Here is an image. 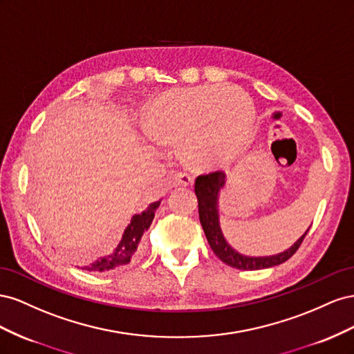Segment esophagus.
I'll return each instance as SVG.
<instances>
[{
    "instance_id": "34e87169",
    "label": "esophagus",
    "mask_w": 354,
    "mask_h": 354,
    "mask_svg": "<svg viewBox=\"0 0 354 354\" xmlns=\"http://www.w3.org/2000/svg\"><path fill=\"white\" fill-rule=\"evenodd\" d=\"M174 180H175L176 185H185V187L193 185V183H194L193 176L185 174V171H178V174H175Z\"/></svg>"
}]
</instances>
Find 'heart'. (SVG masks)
I'll return each instance as SVG.
<instances>
[{
	"label": "heart",
	"mask_w": 354,
	"mask_h": 354,
	"mask_svg": "<svg viewBox=\"0 0 354 354\" xmlns=\"http://www.w3.org/2000/svg\"><path fill=\"white\" fill-rule=\"evenodd\" d=\"M145 126L154 142L179 144V153L189 166L215 169L245 153L254 106L237 86L169 90L149 105Z\"/></svg>",
	"instance_id": "obj_1"
}]
</instances>
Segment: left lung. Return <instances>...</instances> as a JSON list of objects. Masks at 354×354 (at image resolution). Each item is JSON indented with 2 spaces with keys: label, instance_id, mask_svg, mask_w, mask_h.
<instances>
[{
  "label": "left lung",
  "instance_id": "1",
  "mask_svg": "<svg viewBox=\"0 0 354 354\" xmlns=\"http://www.w3.org/2000/svg\"><path fill=\"white\" fill-rule=\"evenodd\" d=\"M225 184V174L224 171H210V174L200 175L196 179L194 191L198 200V218L200 224L203 227L206 239L212 250L215 255L225 262L227 266L239 268V270H261V268H270L274 266H280L281 262L288 261L292 255L295 254L298 248L301 246L302 240L307 236L308 230L302 234L294 245L289 249L277 255L271 257H246L239 254L237 250L231 248L227 240L222 236V231L219 227V212H218V197L219 191Z\"/></svg>",
  "mask_w": 354,
  "mask_h": 354
}]
</instances>
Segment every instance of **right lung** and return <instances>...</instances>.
<instances>
[{
	"label": "right lung",
	"instance_id": "add662e5",
	"mask_svg": "<svg viewBox=\"0 0 354 354\" xmlns=\"http://www.w3.org/2000/svg\"><path fill=\"white\" fill-rule=\"evenodd\" d=\"M158 206H160V200L151 203L142 214L135 215L132 221H130L127 228L124 230V234L121 237V241L117 245V248L111 252V254L100 257L87 266H83L82 270L95 271V272L111 271V270L127 266L130 261H133L139 255L140 239H142L144 233L149 228L151 222H153L154 214Z\"/></svg>",
	"mask_w": 354,
	"mask_h": 354
}]
</instances>
